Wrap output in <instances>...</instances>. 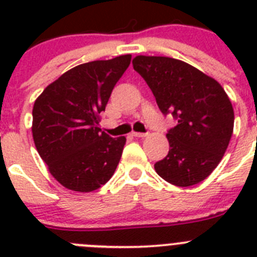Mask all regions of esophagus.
<instances>
[{
	"instance_id": "obj_1",
	"label": "esophagus",
	"mask_w": 257,
	"mask_h": 257,
	"mask_svg": "<svg viewBox=\"0 0 257 257\" xmlns=\"http://www.w3.org/2000/svg\"><path fill=\"white\" fill-rule=\"evenodd\" d=\"M147 135H148V134L145 133H133V136H135V138H145Z\"/></svg>"
}]
</instances>
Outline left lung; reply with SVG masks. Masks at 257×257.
<instances>
[{
	"mask_svg": "<svg viewBox=\"0 0 257 257\" xmlns=\"http://www.w3.org/2000/svg\"><path fill=\"white\" fill-rule=\"evenodd\" d=\"M133 65L161 112L178 119L166 134L170 151L154 165L156 172L176 187L201 183L216 169L233 134L228 95L216 79L178 59L139 55Z\"/></svg>",
	"mask_w": 257,
	"mask_h": 257,
	"instance_id": "left-lung-1",
	"label": "left lung"
}]
</instances>
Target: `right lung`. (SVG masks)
<instances>
[{"instance_id": "obj_1", "label": "right lung", "mask_w": 257, "mask_h": 257, "mask_svg": "<svg viewBox=\"0 0 257 257\" xmlns=\"http://www.w3.org/2000/svg\"><path fill=\"white\" fill-rule=\"evenodd\" d=\"M131 55L72 68L50 83L33 105L32 134L50 174L73 192H92L114 174L126 138L99 127L112 90Z\"/></svg>"}]
</instances>
